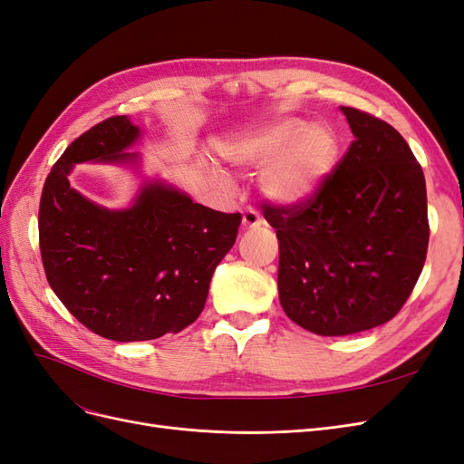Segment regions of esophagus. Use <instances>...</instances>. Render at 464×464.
<instances>
[{
    "label": "esophagus",
    "mask_w": 464,
    "mask_h": 464,
    "mask_svg": "<svg viewBox=\"0 0 464 464\" xmlns=\"http://www.w3.org/2000/svg\"><path fill=\"white\" fill-rule=\"evenodd\" d=\"M242 224H244V228H259L263 224V218L256 208H247L242 217Z\"/></svg>",
    "instance_id": "1"
}]
</instances>
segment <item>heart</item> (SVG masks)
I'll use <instances>...</instances> for the list:
<instances>
[{"label": "heart", "instance_id": "1", "mask_svg": "<svg viewBox=\"0 0 464 464\" xmlns=\"http://www.w3.org/2000/svg\"><path fill=\"white\" fill-rule=\"evenodd\" d=\"M237 166L265 170L263 193L278 205H302L321 189L339 157V139L329 128L290 118L261 133L228 143L222 149Z\"/></svg>", "mask_w": 464, "mask_h": 464}]
</instances>
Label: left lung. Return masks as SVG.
I'll return each instance as SVG.
<instances>
[{
    "mask_svg": "<svg viewBox=\"0 0 464 464\" xmlns=\"http://www.w3.org/2000/svg\"><path fill=\"white\" fill-rule=\"evenodd\" d=\"M354 141L302 205H263L278 237L285 314L321 336L354 334L395 317L428 254L426 179L402 135L341 106Z\"/></svg>",
    "mask_w": 464,
    "mask_h": 464,
    "instance_id": "left-lung-1",
    "label": "left lung"
}]
</instances>
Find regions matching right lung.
Masks as SVG:
<instances>
[{"instance_id":"add662e5","label":"right lung","mask_w":464,"mask_h":464,"mask_svg":"<svg viewBox=\"0 0 464 464\" xmlns=\"http://www.w3.org/2000/svg\"><path fill=\"white\" fill-rule=\"evenodd\" d=\"M128 116L77 137L44 181L40 256L55 296L79 323L118 343L179 333L203 312L217 265L236 242L242 215H227L162 181L145 184L130 208L82 198L67 176L79 162H135Z\"/></svg>"}]
</instances>
